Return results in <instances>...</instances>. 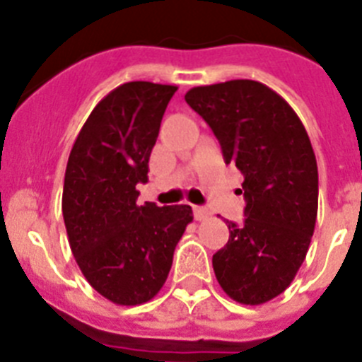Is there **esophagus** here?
<instances>
[{"label":"esophagus","instance_id":"obj_1","mask_svg":"<svg viewBox=\"0 0 362 362\" xmlns=\"http://www.w3.org/2000/svg\"><path fill=\"white\" fill-rule=\"evenodd\" d=\"M193 213H194V218H197L198 221H202V220H207V218H209L211 211L207 209V207H204V205H194Z\"/></svg>","mask_w":362,"mask_h":362}]
</instances>
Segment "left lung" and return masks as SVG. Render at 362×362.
<instances>
[{"label": "left lung", "mask_w": 362, "mask_h": 362, "mask_svg": "<svg viewBox=\"0 0 362 362\" xmlns=\"http://www.w3.org/2000/svg\"><path fill=\"white\" fill-rule=\"evenodd\" d=\"M185 103L211 126L226 164L243 175L245 221L213 256L230 299L263 305L286 291L305 262L317 218V162L291 104L258 81L191 88Z\"/></svg>", "instance_id": "1"}]
</instances>
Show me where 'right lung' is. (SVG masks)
<instances>
[{"label":"right lung","mask_w":362,"mask_h":362,"mask_svg":"<svg viewBox=\"0 0 362 362\" xmlns=\"http://www.w3.org/2000/svg\"><path fill=\"white\" fill-rule=\"evenodd\" d=\"M175 92L148 81L117 86L90 113L68 157L63 218L70 249L88 283L122 307L158 294L193 221L189 205L136 202Z\"/></svg>","instance_id":"right-lung-1"}]
</instances>
